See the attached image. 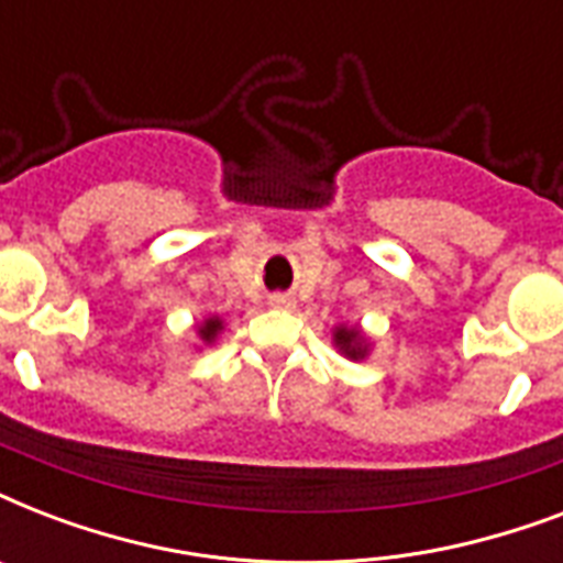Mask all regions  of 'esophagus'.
<instances>
[{
  "mask_svg": "<svg viewBox=\"0 0 563 563\" xmlns=\"http://www.w3.org/2000/svg\"><path fill=\"white\" fill-rule=\"evenodd\" d=\"M272 307H277V309H291V307H295V300H291L289 295H274V298H272Z\"/></svg>",
  "mask_w": 563,
  "mask_h": 563,
  "instance_id": "34e87169",
  "label": "esophagus"
}]
</instances>
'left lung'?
<instances>
[{
    "mask_svg": "<svg viewBox=\"0 0 563 563\" xmlns=\"http://www.w3.org/2000/svg\"><path fill=\"white\" fill-rule=\"evenodd\" d=\"M330 335H333V347L342 353L344 360L365 362L371 356V351H374L371 335L360 324H335L330 330Z\"/></svg>",
    "mask_w": 563,
    "mask_h": 563,
    "instance_id": "8db88e82",
    "label": "left lung"
}]
</instances>
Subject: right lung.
<instances>
[{"label":"right lung","instance_id":"1","mask_svg":"<svg viewBox=\"0 0 563 563\" xmlns=\"http://www.w3.org/2000/svg\"><path fill=\"white\" fill-rule=\"evenodd\" d=\"M224 333V318L221 316H207L201 318L198 324H195V335H198V342L195 344L198 351H203V347H212V344L219 342V335Z\"/></svg>","mask_w":563,"mask_h":563}]
</instances>
